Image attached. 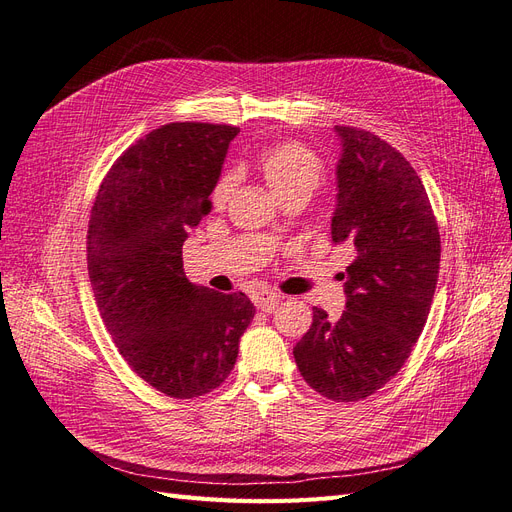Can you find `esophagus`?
Here are the masks:
<instances>
[{
	"instance_id": "esophagus-1",
	"label": "esophagus",
	"mask_w": 512,
	"mask_h": 512,
	"mask_svg": "<svg viewBox=\"0 0 512 512\" xmlns=\"http://www.w3.org/2000/svg\"><path fill=\"white\" fill-rule=\"evenodd\" d=\"M252 301L262 312H273V309L280 305V294H275L271 290H258L252 294Z\"/></svg>"
}]
</instances>
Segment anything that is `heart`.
I'll list each match as a JSON object with an SVG mask.
<instances>
[{
    "label": "heart",
    "mask_w": 512,
    "mask_h": 512,
    "mask_svg": "<svg viewBox=\"0 0 512 512\" xmlns=\"http://www.w3.org/2000/svg\"><path fill=\"white\" fill-rule=\"evenodd\" d=\"M262 179L277 200H286L290 196H312L322 183L324 168L314 151H309L301 143H280L262 151L258 160ZM232 188H235V175L224 173L215 181L211 190V203L222 207Z\"/></svg>",
    "instance_id": "heart-1"
}]
</instances>
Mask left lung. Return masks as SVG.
<instances>
[{
    "label": "left lung",
    "mask_w": 512,
    "mask_h": 512,
    "mask_svg": "<svg viewBox=\"0 0 512 512\" xmlns=\"http://www.w3.org/2000/svg\"><path fill=\"white\" fill-rule=\"evenodd\" d=\"M335 243L356 252L346 269V312L329 320L314 307L312 327L292 354L303 380L333 401L374 395L404 367L429 316L440 273V232L412 164L374 132L335 126Z\"/></svg>",
    "instance_id": "1"
}]
</instances>
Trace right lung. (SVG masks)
<instances>
[{
    "mask_svg": "<svg viewBox=\"0 0 512 512\" xmlns=\"http://www.w3.org/2000/svg\"><path fill=\"white\" fill-rule=\"evenodd\" d=\"M237 132L160 126L115 160L91 207L87 271L104 327L134 374L175 399L218 389L256 312L243 292H213L183 273V241L211 209Z\"/></svg>",
    "mask_w": 512,
    "mask_h": 512,
    "instance_id": "right-lung-1",
    "label": "right lung"
}]
</instances>
